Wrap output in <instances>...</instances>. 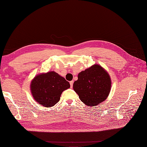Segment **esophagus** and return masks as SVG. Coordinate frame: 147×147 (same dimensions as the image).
<instances>
[{"instance_id": "1", "label": "esophagus", "mask_w": 147, "mask_h": 147, "mask_svg": "<svg viewBox=\"0 0 147 147\" xmlns=\"http://www.w3.org/2000/svg\"><path fill=\"white\" fill-rule=\"evenodd\" d=\"M73 83H74L73 80H72V81H70V82H69V84H70V87H71V88H73Z\"/></svg>"}]
</instances>
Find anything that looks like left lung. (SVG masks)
Masks as SVG:
<instances>
[{
  "label": "left lung",
  "mask_w": 147,
  "mask_h": 147,
  "mask_svg": "<svg viewBox=\"0 0 147 147\" xmlns=\"http://www.w3.org/2000/svg\"><path fill=\"white\" fill-rule=\"evenodd\" d=\"M110 75L101 65L95 64L78 74L73 89L88 106H96L104 101L111 90Z\"/></svg>",
  "instance_id": "8db88e82"
}]
</instances>
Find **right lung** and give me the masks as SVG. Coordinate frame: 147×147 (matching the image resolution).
Returning <instances> with one entry per match:
<instances>
[{
  "label": "right lung",
  "instance_id": "add662e5",
  "mask_svg": "<svg viewBox=\"0 0 147 147\" xmlns=\"http://www.w3.org/2000/svg\"><path fill=\"white\" fill-rule=\"evenodd\" d=\"M69 87L70 84L63 77L55 71H49L34 77L31 82L30 90L38 104L51 107L59 101L62 92Z\"/></svg>",
  "mask_w": 147,
  "mask_h": 147
}]
</instances>
